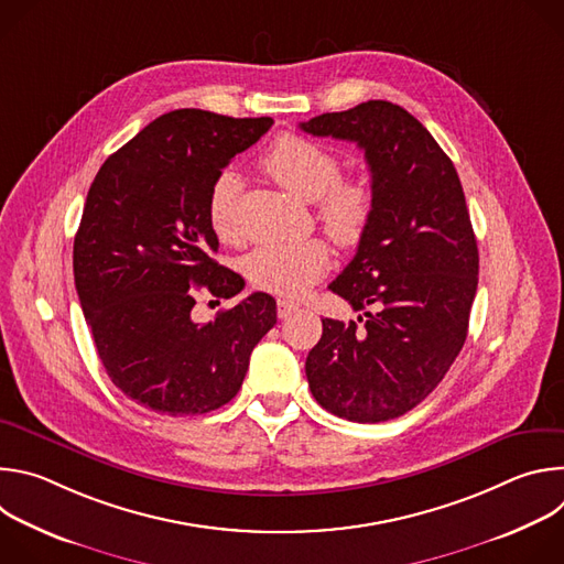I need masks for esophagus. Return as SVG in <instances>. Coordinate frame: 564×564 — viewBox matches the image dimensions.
I'll list each match as a JSON object with an SVG mask.
<instances>
[{
  "mask_svg": "<svg viewBox=\"0 0 564 564\" xmlns=\"http://www.w3.org/2000/svg\"><path fill=\"white\" fill-rule=\"evenodd\" d=\"M296 310H299V303L292 301V299H279V301H276V314H279V318H288V316H292Z\"/></svg>",
  "mask_w": 564,
  "mask_h": 564,
  "instance_id": "esophagus-1",
  "label": "esophagus"
}]
</instances>
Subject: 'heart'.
I'll return each instance as SVG.
<instances>
[{"label":"heart","mask_w":564,"mask_h":564,"mask_svg":"<svg viewBox=\"0 0 564 564\" xmlns=\"http://www.w3.org/2000/svg\"><path fill=\"white\" fill-rule=\"evenodd\" d=\"M263 172L290 194L314 200L316 216L341 248L359 246L375 216V194L364 178L341 176V158L303 135H279L261 155ZM240 176L223 170L207 196V218L220 240L236 236ZM330 250L321 238L301 243H268L243 259V272L254 288L296 296L326 274Z\"/></svg>","instance_id":"heart-1"}]
</instances>
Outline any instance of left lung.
Returning <instances> with one entry per match:
<instances>
[{"instance_id":"1","label":"left lung","mask_w":564,"mask_h":564,"mask_svg":"<svg viewBox=\"0 0 564 564\" xmlns=\"http://www.w3.org/2000/svg\"><path fill=\"white\" fill-rule=\"evenodd\" d=\"M299 127L357 142L375 194L370 229L330 283L366 318L361 327L321 318L307 383L337 417L394 420L435 390L466 341L479 257L462 183L426 127L399 105L368 100Z\"/></svg>"}]
</instances>
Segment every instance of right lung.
<instances>
[{
	"mask_svg": "<svg viewBox=\"0 0 564 564\" xmlns=\"http://www.w3.org/2000/svg\"><path fill=\"white\" fill-rule=\"evenodd\" d=\"M272 124L176 109L111 153L91 183L73 243L75 290L109 379L142 409L172 417L220 409L276 324L265 292L207 324L192 318V288L231 299L246 285L212 259L207 196Z\"/></svg>",
	"mask_w": 564,
	"mask_h": 564,
	"instance_id": "1",
	"label": "right lung"
}]
</instances>
